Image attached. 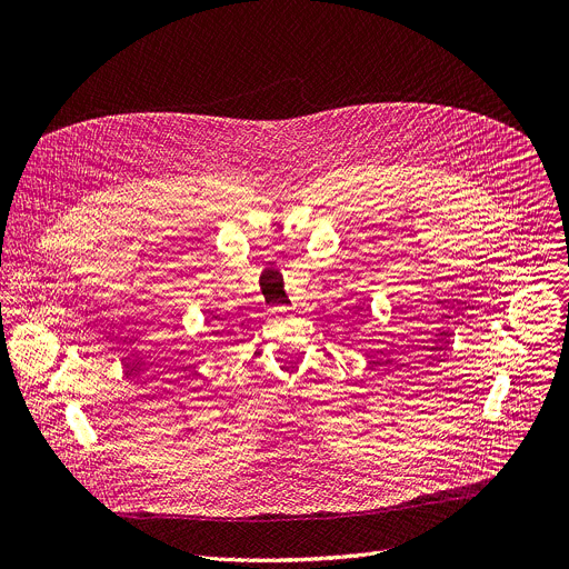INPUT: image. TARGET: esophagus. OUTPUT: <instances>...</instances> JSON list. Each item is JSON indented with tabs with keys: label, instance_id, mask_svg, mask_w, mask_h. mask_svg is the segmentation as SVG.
Instances as JSON below:
<instances>
[{
	"label": "esophagus",
	"instance_id": "esophagus-1",
	"mask_svg": "<svg viewBox=\"0 0 569 569\" xmlns=\"http://www.w3.org/2000/svg\"><path fill=\"white\" fill-rule=\"evenodd\" d=\"M288 312H290L288 306H277V308H274V315H288Z\"/></svg>",
	"mask_w": 569,
	"mask_h": 569
}]
</instances>
